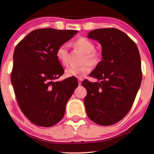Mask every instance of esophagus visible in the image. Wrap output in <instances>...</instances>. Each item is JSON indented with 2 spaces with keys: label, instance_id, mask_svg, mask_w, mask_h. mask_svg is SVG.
<instances>
[{
  "label": "esophagus",
  "instance_id": "1",
  "mask_svg": "<svg viewBox=\"0 0 154 154\" xmlns=\"http://www.w3.org/2000/svg\"><path fill=\"white\" fill-rule=\"evenodd\" d=\"M82 81H83V79H81V78H79V79H78V82H79V85H81Z\"/></svg>",
  "mask_w": 154,
  "mask_h": 154
}]
</instances>
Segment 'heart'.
Masks as SVG:
<instances>
[{"label":"heart","instance_id":"1","mask_svg":"<svg viewBox=\"0 0 154 154\" xmlns=\"http://www.w3.org/2000/svg\"><path fill=\"white\" fill-rule=\"evenodd\" d=\"M74 45L76 47L81 48L85 52L84 57L83 64L81 66L71 65L67 67L65 70V75L66 77L81 78L89 73L92 69V64H97L99 60V56L94 51L95 46L90 40L85 38H80L75 41ZM69 55V45L67 43H63L57 48L56 50V57L59 62L63 65H66L68 63ZM89 60V62L87 61Z\"/></svg>","mask_w":154,"mask_h":154}]
</instances>
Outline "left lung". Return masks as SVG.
Returning <instances> with one entry per match:
<instances>
[{
    "label": "left lung",
    "mask_w": 154,
    "mask_h": 154,
    "mask_svg": "<svg viewBox=\"0 0 154 154\" xmlns=\"http://www.w3.org/2000/svg\"><path fill=\"white\" fill-rule=\"evenodd\" d=\"M88 38L102 45L103 60L90 75L100 82H82L87 90L86 113L94 123L111 125L128 114L142 82L137 46L127 34L115 28L90 31Z\"/></svg>",
    "instance_id": "left-lung-1"
}]
</instances>
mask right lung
Returning a JSON list of instances; mask_svg holds the SVG:
<instances>
[{"instance_id":"right-lung-1","label":"right lung","mask_w":154,"mask_h":154,"mask_svg":"<svg viewBox=\"0 0 154 154\" xmlns=\"http://www.w3.org/2000/svg\"><path fill=\"white\" fill-rule=\"evenodd\" d=\"M78 31L39 29L17 45L11 83L18 105L35 125L51 127L64 117L68 100L79 83L74 78L54 81L64 72L56 50Z\"/></svg>"}]
</instances>
